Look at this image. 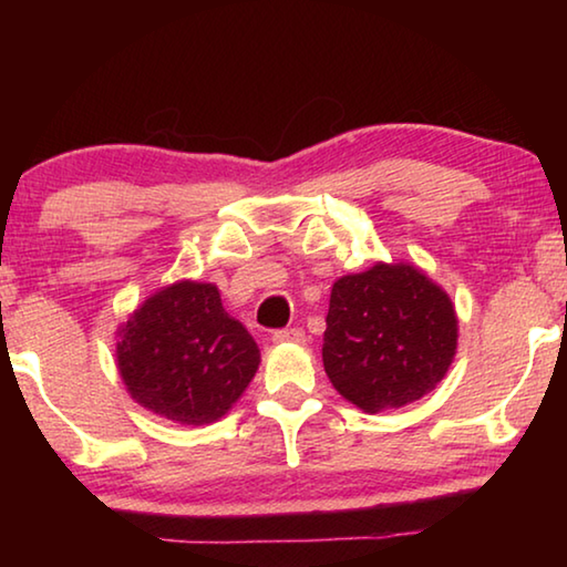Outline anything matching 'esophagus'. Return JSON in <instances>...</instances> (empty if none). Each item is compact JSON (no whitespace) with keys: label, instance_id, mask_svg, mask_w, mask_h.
Here are the masks:
<instances>
[{"label":"esophagus","instance_id":"1","mask_svg":"<svg viewBox=\"0 0 567 567\" xmlns=\"http://www.w3.org/2000/svg\"><path fill=\"white\" fill-rule=\"evenodd\" d=\"M275 342H295V344H305V332L300 328H290V330H280L272 334Z\"/></svg>","mask_w":567,"mask_h":567}]
</instances>
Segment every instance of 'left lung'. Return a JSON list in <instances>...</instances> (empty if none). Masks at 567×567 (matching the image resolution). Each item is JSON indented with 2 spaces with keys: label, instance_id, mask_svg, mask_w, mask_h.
Returning a JSON list of instances; mask_svg holds the SVG:
<instances>
[{
  "label": "left lung",
  "instance_id": "8db88e82",
  "mask_svg": "<svg viewBox=\"0 0 567 567\" xmlns=\"http://www.w3.org/2000/svg\"><path fill=\"white\" fill-rule=\"evenodd\" d=\"M324 322V372L364 412L425 398L457 352L453 300L410 262H375L342 275L332 285Z\"/></svg>",
  "mask_w": 567,
  "mask_h": 567
}]
</instances>
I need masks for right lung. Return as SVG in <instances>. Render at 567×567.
<instances>
[{"label": "right lung", "mask_w": 567, "mask_h": 567, "mask_svg": "<svg viewBox=\"0 0 567 567\" xmlns=\"http://www.w3.org/2000/svg\"><path fill=\"white\" fill-rule=\"evenodd\" d=\"M114 358L137 405L195 427L225 417L260 368V348L217 285L195 280L152 292L120 324Z\"/></svg>", "instance_id": "1"}]
</instances>
